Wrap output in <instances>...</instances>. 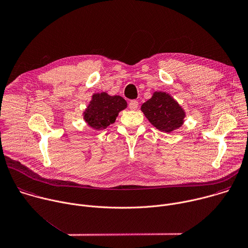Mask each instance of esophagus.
Segmentation results:
<instances>
[{
  "mask_svg": "<svg viewBox=\"0 0 248 248\" xmlns=\"http://www.w3.org/2000/svg\"><path fill=\"white\" fill-rule=\"evenodd\" d=\"M128 107H129V109H131V110H136L137 107H138V101H136V100H131V101L128 103Z\"/></svg>",
  "mask_w": 248,
  "mask_h": 248,
  "instance_id": "34e87169",
  "label": "esophagus"
}]
</instances>
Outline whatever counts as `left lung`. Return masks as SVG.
I'll list each match as a JSON object with an SVG mask.
<instances>
[{
  "mask_svg": "<svg viewBox=\"0 0 248 248\" xmlns=\"http://www.w3.org/2000/svg\"><path fill=\"white\" fill-rule=\"evenodd\" d=\"M141 111L149 122L160 131L171 132L184 123V110L166 93L155 92L151 99L142 104Z\"/></svg>",
  "mask_w": 248,
  "mask_h": 248,
  "instance_id": "8db88e82",
  "label": "left lung"
}]
</instances>
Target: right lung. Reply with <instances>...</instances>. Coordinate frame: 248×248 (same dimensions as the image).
Wrapping results in <instances>:
<instances>
[{"label": "right lung", "instance_id": "obj_1", "mask_svg": "<svg viewBox=\"0 0 248 248\" xmlns=\"http://www.w3.org/2000/svg\"><path fill=\"white\" fill-rule=\"evenodd\" d=\"M126 106V101L120 95L110 96L106 93H95L84 112V119L91 127L102 130L114 124L119 113Z\"/></svg>", "mask_w": 248, "mask_h": 248}]
</instances>
